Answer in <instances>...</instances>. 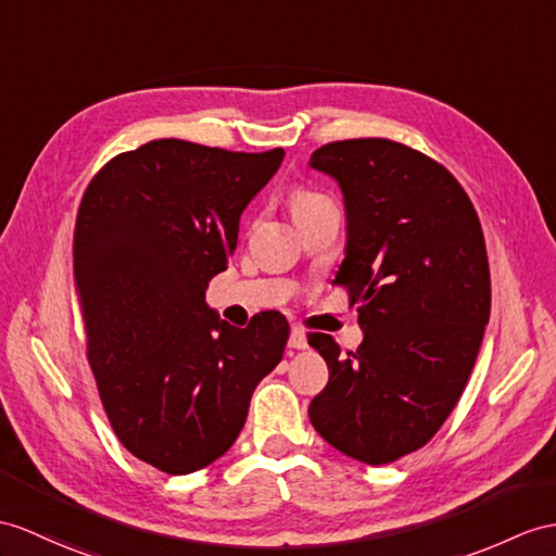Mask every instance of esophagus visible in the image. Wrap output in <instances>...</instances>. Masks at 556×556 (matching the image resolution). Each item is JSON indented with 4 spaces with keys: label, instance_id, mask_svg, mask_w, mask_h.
I'll use <instances>...</instances> for the list:
<instances>
[{
    "label": "esophagus",
    "instance_id": "1",
    "mask_svg": "<svg viewBox=\"0 0 556 556\" xmlns=\"http://www.w3.org/2000/svg\"><path fill=\"white\" fill-rule=\"evenodd\" d=\"M288 346H290V349H306V346H308V342H306V334H304V330H300V328H292V332H290V340H288Z\"/></svg>",
    "mask_w": 556,
    "mask_h": 556
}]
</instances>
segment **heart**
<instances>
[{
  "label": "heart",
  "instance_id": "b5f03b06",
  "mask_svg": "<svg viewBox=\"0 0 556 556\" xmlns=\"http://www.w3.org/2000/svg\"><path fill=\"white\" fill-rule=\"evenodd\" d=\"M323 202H328V198L318 191H311V188H294L290 195V207H292L294 216L314 210V207L323 205Z\"/></svg>",
  "mask_w": 556,
  "mask_h": 556
}]
</instances>
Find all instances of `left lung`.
Segmentation results:
<instances>
[{"label":"left lung","mask_w":556,"mask_h":556,"mask_svg":"<svg viewBox=\"0 0 556 556\" xmlns=\"http://www.w3.org/2000/svg\"><path fill=\"white\" fill-rule=\"evenodd\" d=\"M311 167L340 184L346 256L332 286L358 306L356 351L316 332L330 380L308 417L337 451L389 465L437 434L465 391L491 316L485 240L465 188L389 139L320 146Z\"/></svg>","instance_id":"8db88e82"}]
</instances>
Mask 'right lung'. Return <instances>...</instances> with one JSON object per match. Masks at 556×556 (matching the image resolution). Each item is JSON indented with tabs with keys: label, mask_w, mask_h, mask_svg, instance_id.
Masks as SVG:
<instances>
[{
	"label": "right lung",
	"mask_w": 556,
	"mask_h": 556,
	"mask_svg": "<svg viewBox=\"0 0 556 556\" xmlns=\"http://www.w3.org/2000/svg\"><path fill=\"white\" fill-rule=\"evenodd\" d=\"M282 155L157 139L105 162L79 202L73 274L87 358L115 437L160 471L191 473L231 448L252 391L286 351L278 311L240 330L205 304L242 210Z\"/></svg>",
	"instance_id": "add662e5"
}]
</instances>
